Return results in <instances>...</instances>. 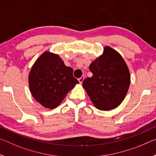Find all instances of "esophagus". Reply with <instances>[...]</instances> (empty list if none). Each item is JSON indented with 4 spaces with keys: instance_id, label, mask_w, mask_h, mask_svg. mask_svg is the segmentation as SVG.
<instances>
[{
    "instance_id": "34e87169",
    "label": "esophagus",
    "mask_w": 156,
    "mask_h": 156,
    "mask_svg": "<svg viewBox=\"0 0 156 156\" xmlns=\"http://www.w3.org/2000/svg\"><path fill=\"white\" fill-rule=\"evenodd\" d=\"M84 78H85V77H84V76H81V77L78 79V81H79V83H80V84H82L83 81V80H84Z\"/></svg>"
}]
</instances>
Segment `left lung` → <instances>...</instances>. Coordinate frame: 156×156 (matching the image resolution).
Listing matches in <instances>:
<instances>
[{"instance_id": "left-lung-1", "label": "left lung", "mask_w": 156, "mask_h": 156, "mask_svg": "<svg viewBox=\"0 0 156 156\" xmlns=\"http://www.w3.org/2000/svg\"><path fill=\"white\" fill-rule=\"evenodd\" d=\"M92 77L83 86L95 107L110 110L119 105L128 92L130 76L124 60L118 52L106 46L102 55L90 65Z\"/></svg>"}]
</instances>
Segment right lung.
Returning <instances> with one entry per match:
<instances>
[{"label":"right lung","instance_id":"add662e5","mask_svg":"<svg viewBox=\"0 0 156 156\" xmlns=\"http://www.w3.org/2000/svg\"><path fill=\"white\" fill-rule=\"evenodd\" d=\"M32 95L44 107L53 109L79 83L73 69L65 66L58 55L46 51L37 60L29 74Z\"/></svg>","mask_w":156,"mask_h":156}]
</instances>
